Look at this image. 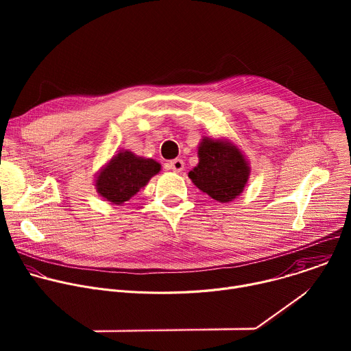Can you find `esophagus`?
<instances>
[{"label": "esophagus", "instance_id": "esophagus-1", "mask_svg": "<svg viewBox=\"0 0 351 351\" xmlns=\"http://www.w3.org/2000/svg\"><path fill=\"white\" fill-rule=\"evenodd\" d=\"M169 169H172L173 172H182L183 168H184V162L180 160V158H176V160H172L169 161Z\"/></svg>", "mask_w": 351, "mask_h": 351}]
</instances>
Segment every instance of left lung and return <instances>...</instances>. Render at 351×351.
<instances>
[{
    "label": "left lung",
    "mask_w": 351,
    "mask_h": 351,
    "mask_svg": "<svg viewBox=\"0 0 351 351\" xmlns=\"http://www.w3.org/2000/svg\"><path fill=\"white\" fill-rule=\"evenodd\" d=\"M198 158L199 162L189 172V178L199 190L221 203L232 202L243 191L250 168L239 148L204 137L198 147Z\"/></svg>",
    "instance_id": "1"
}]
</instances>
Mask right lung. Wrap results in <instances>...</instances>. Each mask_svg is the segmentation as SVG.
Here are the masks:
<instances>
[{
  "mask_svg": "<svg viewBox=\"0 0 351 351\" xmlns=\"http://www.w3.org/2000/svg\"><path fill=\"white\" fill-rule=\"evenodd\" d=\"M160 169L161 165L154 160L137 157L130 152H121L99 172L95 187L107 202L122 204L144 187Z\"/></svg>",
  "mask_w": 351,
  "mask_h": 351,
  "instance_id": "1",
  "label": "right lung"
}]
</instances>
